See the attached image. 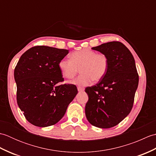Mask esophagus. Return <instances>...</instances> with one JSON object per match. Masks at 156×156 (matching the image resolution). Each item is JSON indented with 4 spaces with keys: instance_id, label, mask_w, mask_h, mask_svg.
Here are the masks:
<instances>
[{
    "instance_id": "34e87169",
    "label": "esophagus",
    "mask_w": 156,
    "mask_h": 156,
    "mask_svg": "<svg viewBox=\"0 0 156 156\" xmlns=\"http://www.w3.org/2000/svg\"><path fill=\"white\" fill-rule=\"evenodd\" d=\"M78 90L79 92H82V91L84 90V89L83 88H81V87H78Z\"/></svg>"
}]
</instances>
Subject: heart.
<instances>
[{"label":"heart","instance_id":"obj_1","mask_svg":"<svg viewBox=\"0 0 156 156\" xmlns=\"http://www.w3.org/2000/svg\"><path fill=\"white\" fill-rule=\"evenodd\" d=\"M71 58H64L59 62V68L62 75L72 79L78 74H81L72 82L81 87H86L92 80L98 82L103 78L108 69V58L104 54L88 49L73 52Z\"/></svg>","mask_w":156,"mask_h":156}]
</instances>
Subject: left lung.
I'll use <instances>...</instances> for the list:
<instances>
[{
    "mask_svg": "<svg viewBox=\"0 0 156 156\" xmlns=\"http://www.w3.org/2000/svg\"><path fill=\"white\" fill-rule=\"evenodd\" d=\"M107 55V74L98 83L87 87L88 95L85 113L90 124L108 129L118 125L133 108L139 75L131 51L119 41H111L92 48Z\"/></svg>",
    "mask_w": 156,
    "mask_h": 156,
    "instance_id": "8db88e82",
    "label": "left lung"
}]
</instances>
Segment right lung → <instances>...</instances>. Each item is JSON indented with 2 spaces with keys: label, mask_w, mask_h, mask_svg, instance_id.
I'll return each mask as SVG.
<instances>
[{
  "label": "right lung",
  "mask_w": 156,
  "mask_h": 156,
  "mask_svg": "<svg viewBox=\"0 0 156 156\" xmlns=\"http://www.w3.org/2000/svg\"><path fill=\"white\" fill-rule=\"evenodd\" d=\"M68 51L48 46H35L21 56L16 66V101L32 125L45 127L57 123L78 93L74 84H59L64 78L59 62Z\"/></svg>",
  "instance_id": "right-lung-1"
}]
</instances>
